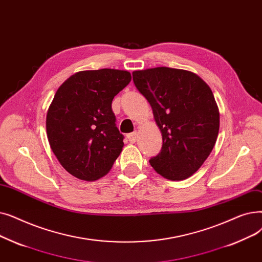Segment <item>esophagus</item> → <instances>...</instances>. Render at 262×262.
Masks as SVG:
<instances>
[{"label":"esophagus","instance_id":"34e87169","mask_svg":"<svg viewBox=\"0 0 262 262\" xmlns=\"http://www.w3.org/2000/svg\"><path fill=\"white\" fill-rule=\"evenodd\" d=\"M127 138H128L129 142L133 144V143H135L136 141H138V133H136V132H132V133H129V134L127 135Z\"/></svg>","mask_w":262,"mask_h":262}]
</instances>
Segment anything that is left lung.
Masks as SVG:
<instances>
[{
    "label": "left lung",
    "instance_id": "1",
    "mask_svg": "<svg viewBox=\"0 0 262 262\" xmlns=\"http://www.w3.org/2000/svg\"><path fill=\"white\" fill-rule=\"evenodd\" d=\"M132 76L162 133L161 152L149 160L150 165L168 180L191 177L219 135L220 112L212 91L196 73L183 69L157 67Z\"/></svg>",
    "mask_w": 262,
    "mask_h": 262
}]
</instances>
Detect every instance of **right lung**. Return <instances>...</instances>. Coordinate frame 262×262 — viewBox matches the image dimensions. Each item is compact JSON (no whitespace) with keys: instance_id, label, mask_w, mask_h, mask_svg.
Masks as SVG:
<instances>
[{"instance_id":"1","label":"right lung","mask_w":262,"mask_h":262,"mask_svg":"<svg viewBox=\"0 0 262 262\" xmlns=\"http://www.w3.org/2000/svg\"><path fill=\"white\" fill-rule=\"evenodd\" d=\"M131 81L126 70H84L61 84L47 113L50 147L76 178L105 176L123 147L112 101Z\"/></svg>"}]
</instances>
